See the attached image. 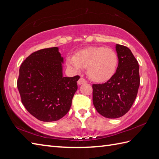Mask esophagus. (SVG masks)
Returning a JSON list of instances; mask_svg holds the SVG:
<instances>
[{
    "mask_svg": "<svg viewBox=\"0 0 159 159\" xmlns=\"http://www.w3.org/2000/svg\"><path fill=\"white\" fill-rule=\"evenodd\" d=\"M87 81L86 80L84 79H83V78H80V79L78 80V85H82V84H84V83H85Z\"/></svg>",
    "mask_w": 159,
    "mask_h": 159,
    "instance_id": "34e87169",
    "label": "esophagus"
}]
</instances>
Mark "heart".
Returning a JSON list of instances; mask_svg holds the SVG:
<instances>
[{
  "mask_svg": "<svg viewBox=\"0 0 159 159\" xmlns=\"http://www.w3.org/2000/svg\"><path fill=\"white\" fill-rule=\"evenodd\" d=\"M66 63L74 72H80L87 68V74L93 82L102 83L111 79L117 66V56L113 49L92 46L68 56Z\"/></svg>",
  "mask_w": 159,
  "mask_h": 159,
  "instance_id": "obj_1",
  "label": "heart"
}]
</instances>
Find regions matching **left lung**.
Wrapping results in <instances>:
<instances>
[{
  "mask_svg": "<svg viewBox=\"0 0 159 159\" xmlns=\"http://www.w3.org/2000/svg\"><path fill=\"white\" fill-rule=\"evenodd\" d=\"M118 58L116 72L105 83L93 84V103L102 116L118 118L130 110L140 84L139 64L126 46L116 44Z\"/></svg>",
  "mask_w": 159,
  "mask_h": 159,
  "instance_id": "left-lung-1",
  "label": "left lung"
}]
</instances>
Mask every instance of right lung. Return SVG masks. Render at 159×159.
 Returning <instances> with one entry per match:
<instances>
[{"label":"right lung","mask_w":159,"mask_h":159,"mask_svg":"<svg viewBox=\"0 0 159 159\" xmlns=\"http://www.w3.org/2000/svg\"><path fill=\"white\" fill-rule=\"evenodd\" d=\"M58 47L42 49L24 61L17 82L22 102L37 119L49 122L68 112L80 76L64 77Z\"/></svg>","instance_id":"1"}]
</instances>
